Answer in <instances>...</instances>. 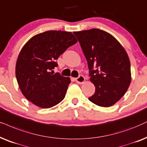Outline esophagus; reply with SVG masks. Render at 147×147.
I'll use <instances>...</instances> for the list:
<instances>
[{
  "label": "esophagus",
  "mask_w": 147,
  "mask_h": 147,
  "mask_svg": "<svg viewBox=\"0 0 147 147\" xmlns=\"http://www.w3.org/2000/svg\"><path fill=\"white\" fill-rule=\"evenodd\" d=\"M76 81L78 84H83L85 82V78L82 75H80L77 78H76Z\"/></svg>",
  "instance_id": "obj_1"
}]
</instances>
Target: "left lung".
I'll use <instances>...</instances> for the list:
<instances>
[{"label":"left lung","instance_id":"8db88e82","mask_svg":"<svg viewBox=\"0 0 147 147\" xmlns=\"http://www.w3.org/2000/svg\"><path fill=\"white\" fill-rule=\"evenodd\" d=\"M88 62L95 92L88 99L109 107L125 94L131 82L130 62L126 51L108 32L99 29L74 32Z\"/></svg>","mask_w":147,"mask_h":147}]
</instances>
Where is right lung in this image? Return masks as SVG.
<instances>
[{
  "label": "right lung",
  "instance_id": "1",
  "mask_svg": "<svg viewBox=\"0 0 147 147\" xmlns=\"http://www.w3.org/2000/svg\"><path fill=\"white\" fill-rule=\"evenodd\" d=\"M78 40L70 32L51 30L31 38L24 46L15 67L19 87L35 105L47 109L59 104L65 96L69 78L53 74L56 60Z\"/></svg>",
  "mask_w": 147,
  "mask_h": 147
}]
</instances>
